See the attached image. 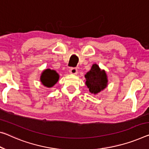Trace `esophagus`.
I'll use <instances>...</instances> for the list:
<instances>
[{"label":"esophagus","mask_w":149,"mask_h":149,"mask_svg":"<svg viewBox=\"0 0 149 149\" xmlns=\"http://www.w3.org/2000/svg\"><path fill=\"white\" fill-rule=\"evenodd\" d=\"M70 74H77V68H70Z\"/></svg>","instance_id":"34e87169"}]
</instances>
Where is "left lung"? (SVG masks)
I'll list each match as a JSON object with an SVG mask.
<instances>
[{"label":"left lung","instance_id":"8db88e82","mask_svg":"<svg viewBox=\"0 0 149 149\" xmlns=\"http://www.w3.org/2000/svg\"><path fill=\"white\" fill-rule=\"evenodd\" d=\"M86 84L91 93L96 94L105 88L107 85V75L97 64L92 65L91 70L85 75Z\"/></svg>","mask_w":149,"mask_h":149}]
</instances>
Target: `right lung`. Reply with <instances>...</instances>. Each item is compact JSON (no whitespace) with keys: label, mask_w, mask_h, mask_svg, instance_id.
<instances>
[{"label":"right lung","mask_w":149,"mask_h":149,"mask_svg":"<svg viewBox=\"0 0 149 149\" xmlns=\"http://www.w3.org/2000/svg\"><path fill=\"white\" fill-rule=\"evenodd\" d=\"M59 79V75L56 71L47 69L42 73L41 75V81L45 86L50 87L55 85Z\"/></svg>","instance_id":"obj_1"}]
</instances>
